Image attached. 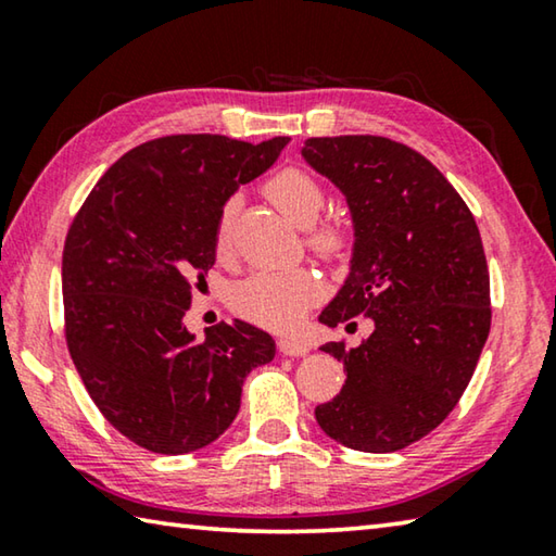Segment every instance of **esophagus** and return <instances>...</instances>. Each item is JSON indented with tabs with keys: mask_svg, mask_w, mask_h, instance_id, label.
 I'll use <instances>...</instances> for the list:
<instances>
[{
	"mask_svg": "<svg viewBox=\"0 0 556 556\" xmlns=\"http://www.w3.org/2000/svg\"><path fill=\"white\" fill-rule=\"evenodd\" d=\"M279 353H285L289 357H299L308 353V343L296 341V338H281L279 341Z\"/></svg>",
	"mask_w": 556,
	"mask_h": 556,
	"instance_id": "obj_1",
	"label": "esophagus"
}]
</instances>
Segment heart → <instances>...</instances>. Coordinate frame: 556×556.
<instances>
[{
	"label": "heart",
	"mask_w": 556,
	"mask_h": 556,
	"mask_svg": "<svg viewBox=\"0 0 556 556\" xmlns=\"http://www.w3.org/2000/svg\"><path fill=\"white\" fill-rule=\"evenodd\" d=\"M271 205L299 228H312L324 211L326 195L312 174L301 168H285L265 184ZM235 203H225L215 225V250L225 255L230 248ZM312 248L324 255H336L343 248V230L333 223H324L308 235ZM321 294V285L308 269L257 271L242 279L232 289V308L242 318L267 328H291L301 314Z\"/></svg>",
	"instance_id": "1"
}]
</instances>
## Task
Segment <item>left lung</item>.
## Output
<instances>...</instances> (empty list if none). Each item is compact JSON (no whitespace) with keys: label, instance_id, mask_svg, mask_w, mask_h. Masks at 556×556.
Returning <instances> with one entry per match:
<instances>
[{"label":"left lung","instance_id":"8db88e82","mask_svg":"<svg viewBox=\"0 0 556 556\" xmlns=\"http://www.w3.org/2000/svg\"><path fill=\"white\" fill-rule=\"evenodd\" d=\"M304 162L345 195L351 275L318 321H372L357 348L321 345L345 384L318 404L338 444L390 454L437 429L468 388L491 331V277L476 218L444 174L388 137H312Z\"/></svg>","mask_w":556,"mask_h":556}]
</instances>
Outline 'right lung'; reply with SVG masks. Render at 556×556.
I'll return each instance as SVG.
<instances>
[{"instance_id":"1","label":"right lung","mask_w":556,"mask_h":556,"mask_svg":"<svg viewBox=\"0 0 556 556\" xmlns=\"http://www.w3.org/2000/svg\"><path fill=\"white\" fill-rule=\"evenodd\" d=\"M287 144L159 137L119 156L75 215L63 248L65 341L102 417L137 446L168 456L208 446L238 417L250 370L275 357L255 326L235 318L195 341L184 316L215 265L225 201Z\"/></svg>"}]
</instances>
